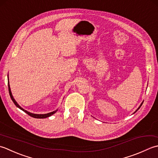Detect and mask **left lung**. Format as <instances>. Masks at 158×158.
Wrapping results in <instances>:
<instances>
[{"instance_id":"left-lung-1","label":"left lung","mask_w":158,"mask_h":158,"mask_svg":"<svg viewBox=\"0 0 158 158\" xmlns=\"http://www.w3.org/2000/svg\"><path fill=\"white\" fill-rule=\"evenodd\" d=\"M143 102H142V103H141V104H140V106H139V107H138V109H137V110H136V111H135V112H134V113H135V112H136L137 110H138V109H139V108H140L141 107V106H142V104H143Z\"/></svg>"}]
</instances>
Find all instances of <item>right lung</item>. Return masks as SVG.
Segmentation results:
<instances>
[{
    "instance_id": "obj_1",
    "label": "right lung",
    "mask_w": 158,
    "mask_h": 158,
    "mask_svg": "<svg viewBox=\"0 0 158 158\" xmlns=\"http://www.w3.org/2000/svg\"><path fill=\"white\" fill-rule=\"evenodd\" d=\"M8 87H9V95H10V97H11V100L13 101V102L14 103V104L17 106L18 108H19L20 109V110H23L24 112H26V113L27 114H28V115L29 116H31V117H33V118H47V117H50L51 115H52V114H54V113H55V112L57 111V110H54V111H53V112H50V113H47V114H33V113H31V112H28V111H27L26 110H24V109H23L22 108L21 106H20V105H19L17 102H16V101L14 99V97H13V95H12V93H11V89H10V86H9V79H8Z\"/></svg>"
}]
</instances>
